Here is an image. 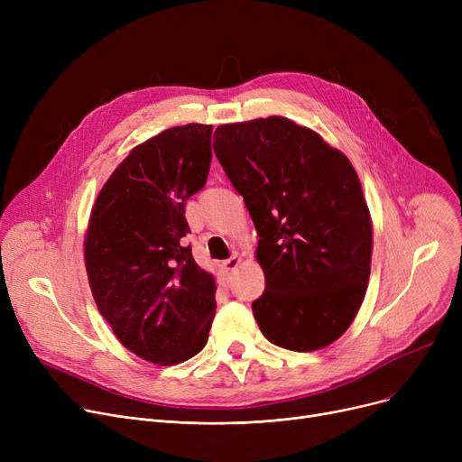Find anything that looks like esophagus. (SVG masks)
Segmentation results:
<instances>
[{"label": "esophagus", "mask_w": 462, "mask_h": 462, "mask_svg": "<svg viewBox=\"0 0 462 462\" xmlns=\"http://www.w3.org/2000/svg\"><path fill=\"white\" fill-rule=\"evenodd\" d=\"M239 262H241V258H239L237 254H234V256H230L228 260H225V262H223V270H225L226 273H230V272H234V270L237 268Z\"/></svg>", "instance_id": "esophagus-1"}]
</instances>
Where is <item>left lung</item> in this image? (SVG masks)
<instances>
[{
    "mask_svg": "<svg viewBox=\"0 0 462 462\" xmlns=\"http://www.w3.org/2000/svg\"><path fill=\"white\" fill-rule=\"evenodd\" d=\"M213 150L260 237L265 290L253 314L263 337L294 352L331 345L371 275L373 223L352 162L281 116L218 125Z\"/></svg>",
    "mask_w": 462,
    "mask_h": 462,
    "instance_id": "left-lung-1",
    "label": "left lung"
}]
</instances>
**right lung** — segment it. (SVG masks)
I'll list each match as a JSON object with an SVG mask.
<instances>
[{"label": "right lung", "instance_id": "1", "mask_svg": "<svg viewBox=\"0 0 462 462\" xmlns=\"http://www.w3.org/2000/svg\"><path fill=\"white\" fill-rule=\"evenodd\" d=\"M211 125L170 127L131 150L95 200L84 239L97 309L119 343L176 365L208 343L215 279L194 262L185 202L208 180Z\"/></svg>", "mask_w": 462, "mask_h": 462}]
</instances>
